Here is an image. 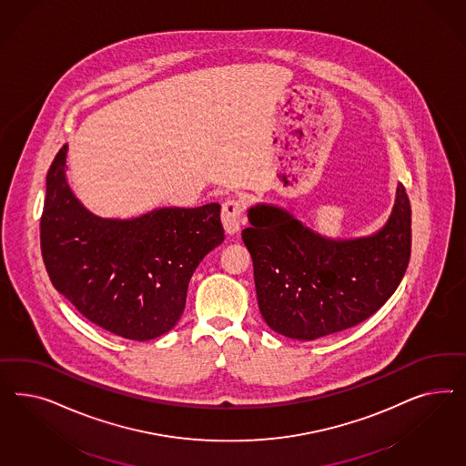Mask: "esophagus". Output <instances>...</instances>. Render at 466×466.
<instances>
[{"mask_svg":"<svg viewBox=\"0 0 466 466\" xmlns=\"http://www.w3.org/2000/svg\"><path fill=\"white\" fill-rule=\"evenodd\" d=\"M244 222V201L239 198H228L222 205V224L227 234H236Z\"/></svg>","mask_w":466,"mask_h":466,"instance_id":"esophagus-1","label":"esophagus"}]
</instances>
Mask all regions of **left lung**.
Here are the masks:
<instances>
[{
    "label": "left lung",
    "mask_w": 466,
    "mask_h": 466,
    "mask_svg": "<svg viewBox=\"0 0 466 466\" xmlns=\"http://www.w3.org/2000/svg\"><path fill=\"white\" fill-rule=\"evenodd\" d=\"M242 240L253 258L258 306L283 337L316 339L370 318L393 296L409 267L411 210L398 184L393 212L380 232L335 240L268 205L248 210Z\"/></svg>",
    "instance_id": "8db88e82"
}]
</instances>
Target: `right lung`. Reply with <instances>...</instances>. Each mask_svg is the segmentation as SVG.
Returning <instances> with one entry per match:
<instances>
[{"label": "right lung", "mask_w": 466, "mask_h": 466, "mask_svg": "<svg viewBox=\"0 0 466 466\" xmlns=\"http://www.w3.org/2000/svg\"><path fill=\"white\" fill-rule=\"evenodd\" d=\"M65 145L46 177L41 249L59 294L92 323L127 339H157L183 314L199 261L224 240L220 205L100 218L75 198Z\"/></svg>", "instance_id": "add662e5"}]
</instances>
